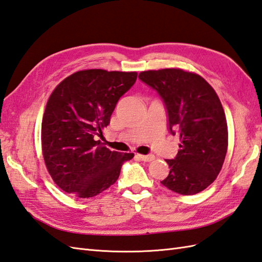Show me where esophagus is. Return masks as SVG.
Returning <instances> with one entry per match:
<instances>
[{"instance_id": "esophagus-1", "label": "esophagus", "mask_w": 262, "mask_h": 262, "mask_svg": "<svg viewBox=\"0 0 262 262\" xmlns=\"http://www.w3.org/2000/svg\"><path fill=\"white\" fill-rule=\"evenodd\" d=\"M136 157L139 160H143V162H151V160L155 159V156L154 155H140V154H137Z\"/></svg>"}]
</instances>
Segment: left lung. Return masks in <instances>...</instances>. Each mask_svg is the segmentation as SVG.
<instances>
[{
  "label": "left lung",
  "mask_w": 262,
  "mask_h": 262,
  "mask_svg": "<svg viewBox=\"0 0 262 262\" xmlns=\"http://www.w3.org/2000/svg\"><path fill=\"white\" fill-rule=\"evenodd\" d=\"M138 78L163 99L168 129L180 139L162 185L180 195H195L217 178L228 148L226 115L216 92L195 73L180 69L146 71Z\"/></svg>",
  "instance_id": "obj_1"
}]
</instances>
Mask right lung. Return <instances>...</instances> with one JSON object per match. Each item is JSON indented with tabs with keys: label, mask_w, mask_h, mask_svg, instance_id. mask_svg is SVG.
Segmentation results:
<instances>
[{
	"label": "right lung",
	"mask_w": 262,
	"mask_h": 262,
	"mask_svg": "<svg viewBox=\"0 0 262 262\" xmlns=\"http://www.w3.org/2000/svg\"><path fill=\"white\" fill-rule=\"evenodd\" d=\"M136 78V72L79 71L51 94L42 120V150L51 177L65 192L79 198L98 195L134 157L110 150L95 137Z\"/></svg>",
	"instance_id": "1"
}]
</instances>
